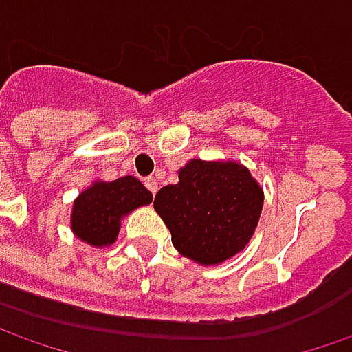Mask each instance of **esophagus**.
<instances>
[{"label":"esophagus","instance_id":"esophagus-1","mask_svg":"<svg viewBox=\"0 0 352 352\" xmlns=\"http://www.w3.org/2000/svg\"><path fill=\"white\" fill-rule=\"evenodd\" d=\"M144 186H146V188H148V192L155 196L156 190H158V182H156L155 178H146V180H144Z\"/></svg>","mask_w":352,"mask_h":352}]
</instances>
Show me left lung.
<instances>
[{
    "mask_svg": "<svg viewBox=\"0 0 352 352\" xmlns=\"http://www.w3.org/2000/svg\"><path fill=\"white\" fill-rule=\"evenodd\" d=\"M264 192L247 166L235 160L192 158L178 184L158 190L155 210L182 256L217 266L249 245L261 219Z\"/></svg>",
    "mask_w": 352,
    "mask_h": 352,
    "instance_id": "left-lung-1",
    "label": "left lung"
}]
</instances>
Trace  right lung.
Segmentation results:
<instances>
[{
    "label": "right lung",
    "mask_w": 352,
    "mask_h": 352,
    "mask_svg": "<svg viewBox=\"0 0 352 352\" xmlns=\"http://www.w3.org/2000/svg\"><path fill=\"white\" fill-rule=\"evenodd\" d=\"M151 201L153 194L135 176H123L113 182L96 180L74 199L70 229L91 247H111L123 217Z\"/></svg>",
    "instance_id": "right-lung-1"
}]
</instances>
